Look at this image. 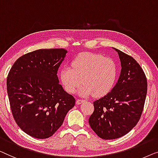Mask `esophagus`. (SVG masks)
<instances>
[{
	"label": "esophagus",
	"instance_id": "1",
	"mask_svg": "<svg viewBox=\"0 0 158 158\" xmlns=\"http://www.w3.org/2000/svg\"><path fill=\"white\" fill-rule=\"evenodd\" d=\"M85 102V99H78L77 100V104H81L82 102Z\"/></svg>",
	"mask_w": 158,
	"mask_h": 158
}]
</instances>
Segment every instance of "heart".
<instances>
[{"label":"heart","mask_w":158,"mask_h":158,"mask_svg":"<svg viewBox=\"0 0 158 158\" xmlns=\"http://www.w3.org/2000/svg\"><path fill=\"white\" fill-rule=\"evenodd\" d=\"M117 75L116 62L99 54L81 53L72 60L71 66H64L60 72V80L64 89L73 93L80 85L82 96L102 97L114 86Z\"/></svg>","instance_id":"heart-1"}]
</instances>
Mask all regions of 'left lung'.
I'll use <instances>...</instances> for the list:
<instances>
[{
  "mask_svg": "<svg viewBox=\"0 0 158 158\" xmlns=\"http://www.w3.org/2000/svg\"><path fill=\"white\" fill-rule=\"evenodd\" d=\"M121 61V74L112 91L94 102L89 119L93 131L104 139L124 136L138 123L148 91L145 72L136 60L114 48Z\"/></svg>",
  "mask_w": 158,
  "mask_h": 158,
  "instance_id": "1",
  "label": "left lung"
}]
</instances>
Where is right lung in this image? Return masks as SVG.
Returning a JSON list of instances; mask_svg holds the SVG:
<instances>
[{
    "label": "right lung",
    "instance_id": "right-lung-1",
    "mask_svg": "<svg viewBox=\"0 0 158 158\" xmlns=\"http://www.w3.org/2000/svg\"><path fill=\"white\" fill-rule=\"evenodd\" d=\"M66 52L64 48L29 52L19 57L8 73L7 92L13 118L35 138L52 136L75 104L57 76Z\"/></svg>",
    "mask_w": 158,
    "mask_h": 158
}]
</instances>
